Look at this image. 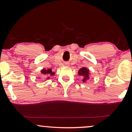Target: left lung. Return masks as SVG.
<instances>
[{
  "label": "left lung",
  "mask_w": 132,
  "mask_h": 132,
  "mask_svg": "<svg viewBox=\"0 0 132 132\" xmlns=\"http://www.w3.org/2000/svg\"><path fill=\"white\" fill-rule=\"evenodd\" d=\"M78 75L82 76L83 77V82L85 81L86 80L89 78V69H86V68H81V69L79 70V71H78Z\"/></svg>",
  "instance_id": "1"
}]
</instances>
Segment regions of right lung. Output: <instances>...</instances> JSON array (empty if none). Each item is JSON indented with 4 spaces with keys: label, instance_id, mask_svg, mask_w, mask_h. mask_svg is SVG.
<instances>
[{
    "label": "right lung",
    "instance_id": "1",
    "mask_svg": "<svg viewBox=\"0 0 132 132\" xmlns=\"http://www.w3.org/2000/svg\"><path fill=\"white\" fill-rule=\"evenodd\" d=\"M41 73L43 74V76H47V75H49V76H53L55 74L54 72H52V70L51 69H43L41 70ZM49 77H48L47 78H49Z\"/></svg>",
    "mask_w": 132,
    "mask_h": 132
}]
</instances>
